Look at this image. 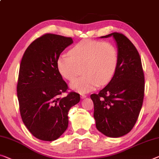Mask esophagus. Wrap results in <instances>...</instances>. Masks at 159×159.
<instances>
[{"label": "esophagus", "instance_id": "esophagus-1", "mask_svg": "<svg viewBox=\"0 0 159 159\" xmlns=\"http://www.w3.org/2000/svg\"><path fill=\"white\" fill-rule=\"evenodd\" d=\"M87 97V95L86 94H81V98L82 99H84V98H86Z\"/></svg>", "mask_w": 159, "mask_h": 159}]
</instances>
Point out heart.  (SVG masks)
<instances>
[{
    "label": "heart",
    "instance_id": "1",
    "mask_svg": "<svg viewBox=\"0 0 159 159\" xmlns=\"http://www.w3.org/2000/svg\"><path fill=\"white\" fill-rule=\"evenodd\" d=\"M118 60V51L113 44L83 40L70 50V55L60 56L56 66L61 76L68 81H72L82 67L84 75L75 80L70 87L80 93H86L110 81Z\"/></svg>",
    "mask_w": 159,
    "mask_h": 159
}]
</instances>
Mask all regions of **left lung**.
Returning <instances> with one entry per match:
<instances>
[{"mask_svg": "<svg viewBox=\"0 0 159 159\" xmlns=\"http://www.w3.org/2000/svg\"><path fill=\"white\" fill-rule=\"evenodd\" d=\"M118 48V65L113 77L98 94H91L96 127L105 136L118 138L135 125L144 96V75L140 55L123 34L113 33Z\"/></svg>", "mask_w": 159, "mask_h": 159, "instance_id": "1", "label": "left lung"}]
</instances>
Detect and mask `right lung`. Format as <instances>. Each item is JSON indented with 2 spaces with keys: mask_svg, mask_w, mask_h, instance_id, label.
<instances>
[{
  "mask_svg": "<svg viewBox=\"0 0 159 159\" xmlns=\"http://www.w3.org/2000/svg\"><path fill=\"white\" fill-rule=\"evenodd\" d=\"M72 38L45 34L26 49L19 70L17 95L20 116L33 135L43 141L58 139L68 126V111L80 100L71 92L60 96L68 86L58 72L56 62Z\"/></svg>",
  "mask_w": 159,
  "mask_h": 159,
  "instance_id": "add662e5",
  "label": "right lung"
}]
</instances>
